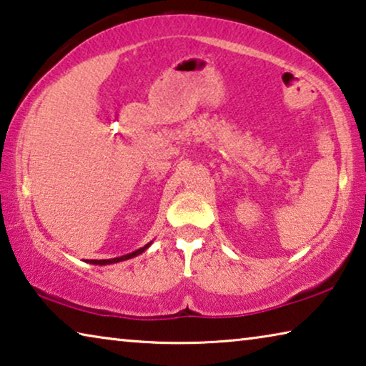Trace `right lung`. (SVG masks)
Here are the masks:
<instances>
[{"instance_id": "1", "label": "right lung", "mask_w": 366, "mask_h": 366, "mask_svg": "<svg viewBox=\"0 0 366 366\" xmlns=\"http://www.w3.org/2000/svg\"><path fill=\"white\" fill-rule=\"evenodd\" d=\"M152 242H149L147 245H144L142 249H139L136 252H132V254H127V255H122V257H116V258H108V260H89V263H93V265H111V263H117V262H122V260H129V258H134L142 254L150 247Z\"/></svg>"}]
</instances>
